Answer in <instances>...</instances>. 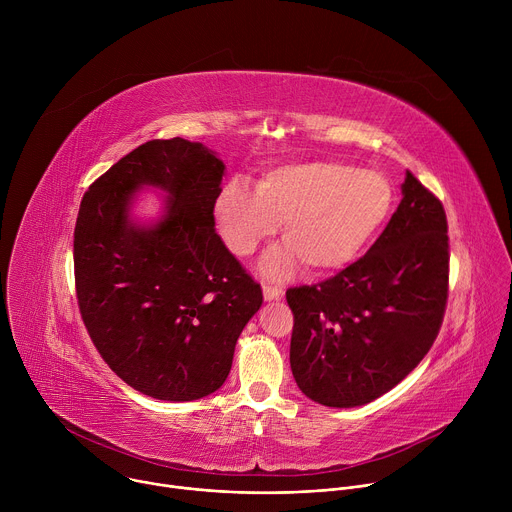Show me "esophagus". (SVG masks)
I'll return each instance as SVG.
<instances>
[{
	"instance_id": "34e87169",
	"label": "esophagus",
	"mask_w": 512,
	"mask_h": 512,
	"mask_svg": "<svg viewBox=\"0 0 512 512\" xmlns=\"http://www.w3.org/2000/svg\"><path fill=\"white\" fill-rule=\"evenodd\" d=\"M263 298L267 302H277L283 298V287L277 285H263Z\"/></svg>"
}]
</instances>
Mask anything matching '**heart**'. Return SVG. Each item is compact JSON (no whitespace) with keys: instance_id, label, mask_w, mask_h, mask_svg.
<instances>
[{"instance_id":"heart-1","label":"heart","mask_w":512,"mask_h":512,"mask_svg":"<svg viewBox=\"0 0 512 512\" xmlns=\"http://www.w3.org/2000/svg\"><path fill=\"white\" fill-rule=\"evenodd\" d=\"M395 200L393 184L375 170L340 160H300L261 172L255 190L233 178L218 190L212 218L231 253L251 255L281 223L285 243L261 261L269 277L304 263L312 275L350 265L381 231Z\"/></svg>"}]
</instances>
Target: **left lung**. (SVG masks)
I'll return each instance as SVG.
<instances>
[{
  "label": "left lung",
  "mask_w": 512,
  "mask_h": 512,
  "mask_svg": "<svg viewBox=\"0 0 512 512\" xmlns=\"http://www.w3.org/2000/svg\"><path fill=\"white\" fill-rule=\"evenodd\" d=\"M401 202L369 253L318 285L287 289L289 364L300 391L358 407L399 385L431 348L448 300L442 202L407 172Z\"/></svg>",
  "instance_id": "obj_1"
}]
</instances>
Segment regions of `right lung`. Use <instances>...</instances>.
I'll list each match as a JSON object with an SVG mask.
<instances>
[{
  "label": "right lung",
  "mask_w": 512,
  "mask_h": 512,
  "mask_svg": "<svg viewBox=\"0 0 512 512\" xmlns=\"http://www.w3.org/2000/svg\"><path fill=\"white\" fill-rule=\"evenodd\" d=\"M225 162L198 141L152 139L85 194L75 229V281L93 344L135 391L194 401L221 389L235 344L263 304L214 231ZM164 191L158 217L134 204Z\"/></svg>",
  "instance_id": "1"
}]
</instances>
